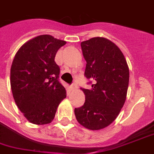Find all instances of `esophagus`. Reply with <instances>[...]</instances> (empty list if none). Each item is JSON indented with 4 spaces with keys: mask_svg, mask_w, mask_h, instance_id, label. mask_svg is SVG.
Segmentation results:
<instances>
[{
    "mask_svg": "<svg viewBox=\"0 0 154 154\" xmlns=\"http://www.w3.org/2000/svg\"><path fill=\"white\" fill-rule=\"evenodd\" d=\"M70 87H71L72 90H74V89H76V88H77V83L73 82V83H72V84L71 86H70Z\"/></svg>",
    "mask_w": 154,
    "mask_h": 154,
    "instance_id": "1",
    "label": "esophagus"
}]
</instances>
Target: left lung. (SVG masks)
I'll return each instance as SVG.
<instances>
[{"label": "left lung", "instance_id": "1", "mask_svg": "<svg viewBox=\"0 0 154 154\" xmlns=\"http://www.w3.org/2000/svg\"><path fill=\"white\" fill-rule=\"evenodd\" d=\"M81 46L86 61L85 77L91 80V88H82L86 101L74 112L82 126L97 131L112 123L123 107L129 68L120 49L107 38L93 37Z\"/></svg>", "mask_w": 154, "mask_h": 154}]
</instances>
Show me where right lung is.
Instances as JSON below:
<instances>
[{
  "label": "right lung",
  "instance_id": "add662e5",
  "mask_svg": "<svg viewBox=\"0 0 154 154\" xmlns=\"http://www.w3.org/2000/svg\"><path fill=\"white\" fill-rule=\"evenodd\" d=\"M65 41L41 35L17 51L10 68V86L15 103L31 123H51L57 108L66 98L59 82L60 67L54 61Z\"/></svg>",
  "mask_w": 154,
  "mask_h": 154
}]
</instances>
